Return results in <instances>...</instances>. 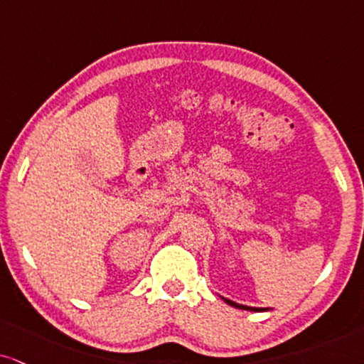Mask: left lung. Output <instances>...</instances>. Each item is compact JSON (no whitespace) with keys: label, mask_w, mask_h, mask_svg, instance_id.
Segmentation results:
<instances>
[{"label":"left lung","mask_w":364,"mask_h":364,"mask_svg":"<svg viewBox=\"0 0 364 364\" xmlns=\"http://www.w3.org/2000/svg\"><path fill=\"white\" fill-rule=\"evenodd\" d=\"M224 302L230 304V306L236 307V309H245V311H255V312L264 311V309H257V307H246V306H241V304H236V302H232V300H228V299H224Z\"/></svg>","instance_id":"8db88e82"}]
</instances>
